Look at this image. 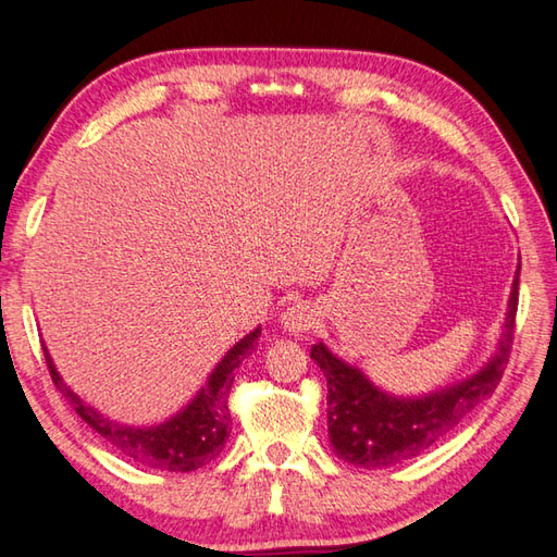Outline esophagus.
I'll return each mask as SVG.
<instances>
[{"instance_id":"1","label":"esophagus","mask_w":557,"mask_h":557,"mask_svg":"<svg viewBox=\"0 0 557 557\" xmlns=\"http://www.w3.org/2000/svg\"><path fill=\"white\" fill-rule=\"evenodd\" d=\"M315 315L318 313H315L313 306L297 301V304L287 306L285 313L280 315V327L285 330V333L297 337V335L309 333V330L315 325Z\"/></svg>"}]
</instances>
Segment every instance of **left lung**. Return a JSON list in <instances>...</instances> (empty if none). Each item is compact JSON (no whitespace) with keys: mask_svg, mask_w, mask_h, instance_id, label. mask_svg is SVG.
Returning <instances> with one entry per match:
<instances>
[{"mask_svg":"<svg viewBox=\"0 0 557 557\" xmlns=\"http://www.w3.org/2000/svg\"><path fill=\"white\" fill-rule=\"evenodd\" d=\"M519 268L515 272L503 335L493 357L465 381L425 395L401 397L377 387L359 366L330 351L325 342L311 347V359L321 366L327 381V433L339 459L375 469L419 457L493 395L512 347Z\"/></svg>","mask_w":557,"mask_h":557,"instance_id":"left-lung-1","label":"left lung"}]
</instances>
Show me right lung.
<instances>
[{"instance_id":"obj_1","label":"right lung","mask_w":557,"mask_h":557,"mask_svg":"<svg viewBox=\"0 0 557 557\" xmlns=\"http://www.w3.org/2000/svg\"><path fill=\"white\" fill-rule=\"evenodd\" d=\"M260 325L242 337L236 345L224 354L215 369L210 371L206 383L200 385L194 399L184 409L172 413L170 419L152 425H128L112 417H104L100 409L81 399L71 389L64 377L59 375L50 351L42 345L45 361L50 366L52 381L59 393L66 397L78 417L86 421L92 431H98L112 447L122 455L160 471H194L206 467L215 459L232 431V417L227 407V397L234 383V371L258 345Z\"/></svg>"}]
</instances>
